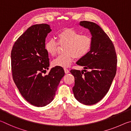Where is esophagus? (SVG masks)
<instances>
[{
  "label": "esophagus",
  "mask_w": 131,
  "mask_h": 131,
  "mask_svg": "<svg viewBox=\"0 0 131 131\" xmlns=\"http://www.w3.org/2000/svg\"><path fill=\"white\" fill-rule=\"evenodd\" d=\"M64 71H65V73L66 74H67V73H69V70L68 69L64 68Z\"/></svg>",
  "instance_id": "esophagus-1"
}]
</instances>
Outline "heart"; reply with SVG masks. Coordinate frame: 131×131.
<instances>
[{"instance_id": "heart-1", "label": "heart", "mask_w": 131, "mask_h": 131, "mask_svg": "<svg viewBox=\"0 0 131 131\" xmlns=\"http://www.w3.org/2000/svg\"><path fill=\"white\" fill-rule=\"evenodd\" d=\"M59 43L65 44L63 54L59 55L52 62L54 66L67 68L72 63L74 58L80 59L90 52L92 47V40L88 35L81 34L73 29H65L58 34ZM58 43L54 39L46 42L45 49L48 54L54 56L57 51Z\"/></svg>"}]
</instances>
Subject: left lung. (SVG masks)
Instances as JSON below:
<instances>
[{
	"label": "left lung",
	"instance_id": "left-lung-1",
	"mask_svg": "<svg viewBox=\"0 0 131 131\" xmlns=\"http://www.w3.org/2000/svg\"><path fill=\"white\" fill-rule=\"evenodd\" d=\"M80 25L90 30L92 47L76 63L85 70H70L75 82L72 90L79 102L91 105L102 100L109 90L116 74L117 55L113 43L98 25L86 21H81Z\"/></svg>",
	"mask_w": 131,
	"mask_h": 131
}]
</instances>
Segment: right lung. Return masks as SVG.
<instances>
[{
  "mask_svg": "<svg viewBox=\"0 0 131 131\" xmlns=\"http://www.w3.org/2000/svg\"><path fill=\"white\" fill-rule=\"evenodd\" d=\"M51 31L48 24L31 26L15 42L11 52L13 80L24 98L37 107L51 102L65 75L59 66L52 68L47 75L42 74L50 66L45 41Z\"/></svg>",
  "mask_w": 131,
  "mask_h": 131,
  "instance_id": "obj_1",
  "label": "right lung"
}]
</instances>
